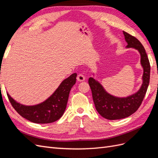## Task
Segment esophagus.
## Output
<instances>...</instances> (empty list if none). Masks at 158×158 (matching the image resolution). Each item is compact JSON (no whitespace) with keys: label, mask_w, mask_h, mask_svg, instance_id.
Returning a JSON list of instances; mask_svg holds the SVG:
<instances>
[{"label":"esophagus","mask_w":158,"mask_h":158,"mask_svg":"<svg viewBox=\"0 0 158 158\" xmlns=\"http://www.w3.org/2000/svg\"><path fill=\"white\" fill-rule=\"evenodd\" d=\"M77 80L78 81V82H84V81L85 80L84 76L82 75V74L78 75V76H77Z\"/></svg>","instance_id":"esophagus-1"}]
</instances>
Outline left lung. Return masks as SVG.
I'll return each mask as SVG.
<instances>
[{"mask_svg":"<svg viewBox=\"0 0 158 158\" xmlns=\"http://www.w3.org/2000/svg\"><path fill=\"white\" fill-rule=\"evenodd\" d=\"M127 43V48H133L140 55V63L144 70L142 84L137 92L125 98L114 96L109 94L103 85L94 78H89L88 83L92 93L95 109L101 116L109 120H117L128 117L135 113L144 99L150 82V64L146 50L135 37L123 31Z\"/></svg>","mask_w":158,"mask_h":158,"instance_id":"1","label":"left lung"}]
</instances>
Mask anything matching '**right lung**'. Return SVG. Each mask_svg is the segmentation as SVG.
<instances>
[{
    "instance_id": "right-lung-1",
    "label": "right lung",
    "mask_w": 158,
    "mask_h": 158,
    "mask_svg": "<svg viewBox=\"0 0 158 158\" xmlns=\"http://www.w3.org/2000/svg\"><path fill=\"white\" fill-rule=\"evenodd\" d=\"M76 76L77 74L74 73L64 79L49 98L37 105L20 104L7 93L8 98L14 109L27 120L40 124L53 123L64 113L70 89L76 84Z\"/></svg>"
}]
</instances>
